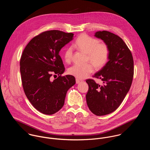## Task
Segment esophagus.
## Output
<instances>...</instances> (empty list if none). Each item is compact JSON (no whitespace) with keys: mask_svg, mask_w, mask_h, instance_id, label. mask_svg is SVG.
<instances>
[{"mask_svg":"<svg viewBox=\"0 0 150 150\" xmlns=\"http://www.w3.org/2000/svg\"><path fill=\"white\" fill-rule=\"evenodd\" d=\"M76 84H79V83L83 82V80H80V79H76Z\"/></svg>","mask_w":150,"mask_h":150,"instance_id":"esophagus-1","label":"esophagus"}]
</instances>
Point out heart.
I'll return each mask as SVG.
<instances>
[{"instance_id": "b5f03b06", "label": "heart", "mask_w": 150, "mask_h": 150, "mask_svg": "<svg viewBox=\"0 0 150 150\" xmlns=\"http://www.w3.org/2000/svg\"><path fill=\"white\" fill-rule=\"evenodd\" d=\"M73 47L78 50L87 54V61H89L97 69L102 67L106 64L109 57V49L105 43H99L98 39L85 34L79 36ZM73 52L70 48L64 52V61L70 63L72 59ZM93 66L91 64H75L70 67L68 72L70 74L79 79H84L93 71Z\"/></svg>"}]
</instances>
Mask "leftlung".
<instances>
[{"label": "left lung", "instance_id": "obj_1", "mask_svg": "<svg viewBox=\"0 0 150 150\" xmlns=\"http://www.w3.org/2000/svg\"><path fill=\"white\" fill-rule=\"evenodd\" d=\"M95 36L102 39L109 49L108 61L94 77L102 80L103 86L88 79L89 89L86 95L87 105L98 115L114 111L120 106L132 85L134 74L132 53L123 40L110 32H96Z\"/></svg>", "mask_w": 150, "mask_h": 150}]
</instances>
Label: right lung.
<instances>
[{
  "label": "right lung",
  "instance_id": "obj_1",
  "mask_svg": "<svg viewBox=\"0 0 150 150\" xmlns=\"http://www.w3.org/2000/svg\"><path fill=\"white\" fill-rule=\"evenodd\" d=\"M73 36L58 30L45 31L33 38L22 52L20 72L23 91L33 106L44 114L61 110L67 91L76 84L74 76H61L65 69L59 55ZM52 73L59 76L53 81Z\"/></svg>",
  "mask_w": 150,
  "mask_h": 150
}]
</instances>
